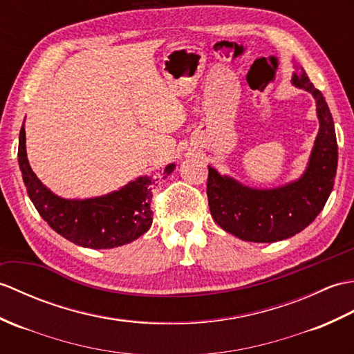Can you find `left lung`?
I'll list each match as a JSON object with an SVG mask.
<instances>
[{
	"label": "left lung",
	"instance_id": "1",
	"mask_svg": "<svg viewBox=\"0 0 354 354\" xmlns=\"http://www.w3.org/2000/svg\"><path fill=\"white\" fill-rule=\"evenodd\" d=\"M292 84L312 93L319 120L315 145L300 178L272 189H254L207 167L210 215L221 229L242 241L276 242L300 233L323 210L333 189L337 144L332 113L303 68L292 74Z\"/></svg>",
	"mask_w": 354,
	"mask_h": 354
}]
</instances>
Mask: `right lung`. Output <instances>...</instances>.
<instances>
[{
  "mask_svg": "<svg viewBox=\"0 0 354 354\" xmlns=\"http://www.w3.org/2000/svg\"><path fill=\"white\" fill-rule=\"evenodd\" d=\"M18 162L27 194L48 225L60 236L84 248H115L138 239L153 223L151 189L156 180L138 177L121 189L86 200H66L53 194L31 169L26 150V129L19 133ZM171 163L163 177L174 171Z\"/></svg>",
  "mask_w": 354,
  "mask_h": 354,
  "instance_id": "1",
  "label": "right lung"
}]
</instances>
